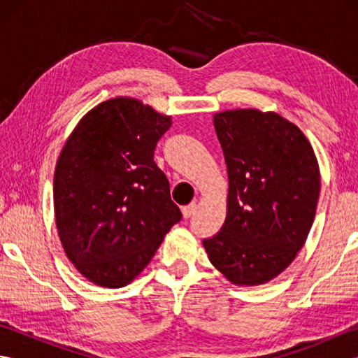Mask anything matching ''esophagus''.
Instances as JSON below:
<instances>
[{
    "mask_svg": "<svg viewBox=\"0 0 358 358\" xmlns=\"http://www.w3.org/2000/svg\"><path fill=\"white\" fill-rule=\"evenodd\" d=\"M195 209H196V204L191 203V204H187V206H185L183 209H181V212H183V217L185 218H189V217H192L195 214Z\"/></svg>",
    "mask_w": 358,
    "mask_h": 358,
    "instance_id": "esophagus-1",
    "label": "esophagus"
}]
</instances>
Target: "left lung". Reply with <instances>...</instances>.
<instances>
[{"label": "left lung", "mask_w": 358, "mask_h": 358, "mask_svg": "<svg viewBox=\"0 0 358 358\" xmlns=\"http://www.w3.org/2000/svg\"><path fill=\"white\" fill-rule=\"evenodd\" d=\"M214 126L229 194L224 224L203 246L231 283L264 285L308 238L320 195L317 157L300 127L275 112H218Z\"/></svg>", "instance_id": "obj_1"}]
</instances>
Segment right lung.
Returning <instances> with one entry per match:
<instances>
[{"instance_id": "add662e5", "label": "right lung", "mask_w": 358, "mask_h": 358, "mask_svg": "<svg viewBox=\"0 0 358 358\" xmlns=\"http://www.w3.org/2000/svg\"><path fill=\"white\" fill-rule=\"evenodd\" d=\"M172 120L117 96L75 126L53 175V208L67 258L83 277L123 287L146 268L181 220L169 181L154 162Z\"/></svg>"}]
</instances>
